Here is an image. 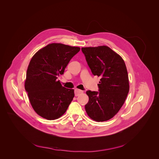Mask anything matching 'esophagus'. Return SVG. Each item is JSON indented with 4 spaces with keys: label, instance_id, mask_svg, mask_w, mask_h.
<instances>
[{
    "label": "esophagus",
    "instance_id": "obj_1",
    "mask_svg": "<svg viewBox=\"0 0 159 159\" xmlns=\"http://www.w3.org/2000/svg\"><path fill=\"white\" fill-rule=\"evenodd\" d=\"M83 92L81 90H80L78 89H75V96H78L79 95H80L81 93H82Z\"/></svg>",
    "mask_w": 159,
    "mask_h": 159
}]
</instances>
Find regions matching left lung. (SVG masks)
<instances>
[{"mask_svg":"<svg viewBox=\"0 0 159 159\" xmlns=\"http://www.w3.org/2000/svg\"><path fill=\"white\" fill-rule=\"evenodd\" d=\"M92 74L100 76L98 91H88L85 110L92 119L108 120L118 113L129 91L127 68L122 58L107 46L81 48Z\"/></svg>","mask_w":159,"mask_h":159,"instance_id":"obj_1","label":"left lung"}]
</instances>
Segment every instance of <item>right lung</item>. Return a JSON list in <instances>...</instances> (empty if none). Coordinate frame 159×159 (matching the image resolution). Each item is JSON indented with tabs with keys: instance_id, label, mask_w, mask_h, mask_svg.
<instances>
[{
	"instance_id": "1",
	"label": "right lung",
	"mask_w": 159,
	"mask_h": 159,
	"mask_svg": "<svg viewBox=\"0 0 159 159\" xmlns=\"http://www.w3.org/2000/svg\"><path fill=\"white\" fill-rule=\"evenodd\" d=\"M80 50L79 47L51 43L31 59L24 87L33 109L41 117L54 120L67 111L75 96L74 90L63 87L57 79Z\"/></svg>"
}]
</instances>
